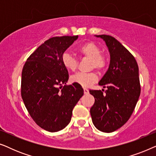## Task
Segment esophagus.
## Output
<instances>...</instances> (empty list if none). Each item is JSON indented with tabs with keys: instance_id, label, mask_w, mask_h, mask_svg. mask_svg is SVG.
Listing matches in <instances>:
<instances>
[{
	"instance_id": "1",
	"label": "esophagus",
	"mask_w": 156,
	"mask_h": 156,
	"mask_svg": "<svg viewBox=\"0 0 156 156\" xmlns=\"http://www.w3.org/2000/svg\"><path fill=\"white\" fill-rule=\"evenodd\" d=\"M84 93L85 94H89V90H88V89H87V88H84Z\"/></svg>"
}]
</instances>
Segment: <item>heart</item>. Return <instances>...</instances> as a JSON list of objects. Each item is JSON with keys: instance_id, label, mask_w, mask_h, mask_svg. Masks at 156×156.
<instances>
[{"instance_id": "heart-1", "label": "heart", "mask_w": 156, "mask_h": 156, "mask_svg": "<svg viewBox=\"0 0 156 156\" xmlns=\"http://www.w3.org/2000/svg\"><path fill=\"white\" fill-rule=\"evenodd\" d=\"M77 52L81 56L90 59V69H97L101 71L107 65V58L102 54L101 48L93 42H87L81 44L77 48ZM62 63L65 69L74 72L77 69L79 62L69 53L65 52L62 56ZM97 75L95 72L89 73L79 72L71 76V82L74 84L87 87L97 82Z\"/></svg>"}]
</instances>
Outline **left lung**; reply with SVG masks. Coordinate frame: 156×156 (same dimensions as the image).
<instances>
[{
  "label": "left lung",
  "mask_w": 156,
  "mask_h": 156,
  "mask_svg": "<svg viewBox=\"0 0 156 156\" xmlns=\"http://www.w3.org/2000/svg\"><path fill=\"white\" fill-rule=\"evenodd\" d=\"M106 42L110 53L107 72L99 84L107 88L89 90L95 101L90 109L92 122L99 131L111 133L125 124L131 117L140 94L137 62L131 52L114 37L96 35Z\"/></svg>",
  "instance_id": "8db88e82"
}]
</instances>
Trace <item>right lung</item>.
I'll use <instances>...</instances> for the list:
<instances>
[{
  "mask_svg": "<svg viewBox=\"0 0 156 156\" xmlns=\"http://www.w3.org/2000/svg\"><path fill=\"white\" fill-rule=\"evenodd\" d=\"M77 38H50L30 55L23 68V102L33 121L48 131H59L69 124L72 110L84 94L81 85H66L69 74L62 63L64 52Z\"/></svg>",
  "mask_w": 156,
  "mask_h": 156,
  "instance_id": "add662e5",
  "label": "right lung"
}]
</instances>
